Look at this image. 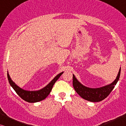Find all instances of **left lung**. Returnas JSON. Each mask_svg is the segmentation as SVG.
I'll return each instance as SVG.
<instances>
[{
  "mask_svg": "<svg viewBox=\"0 0 126 126\" xmlns=\"http://www.w3.org/2000/svg\"><path fill=\"white\" fill-rule=\"evenodd\" d=\"M120 68L118 75L114 81L110 85L104 86L99 88H90L82 85L76 78L75 75H73V85L76 92L84 99L92 102H98L102 101L103 100L109 95L111 91L114 88L115 85L118 82L120 75Z\"/></svg>",
  "mask_w": 126,
  "mask_h": 126,
  "instance_id": "8db88e82",
  "label": "left lung"
}]
</instances>
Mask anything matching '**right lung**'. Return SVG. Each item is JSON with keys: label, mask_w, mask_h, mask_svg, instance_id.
Returning a JSON list of instances; mask_svg holds the SVG:
<instances>
[{"label": "right lung", "mask_w": 126, "mask_h": 126, "mask_svg": "<svg viewBox=\"0 0 126 126\" xmlns=\"http://www.w3.org/2000/svg\"><path fill=\"white\" fill-rule=\"evenodd\" d=\"M63 73V72H61V73L58 74L57 76H56L53 79V80H51V81L48 85H46L45 87H44V88L36 91H28L23 90V89L20 88V87H19L18 86H17L12 81L8 73H7V77L10 85L13 87V88L14 89L16 94L22 99L29 103H35L43 100L49 95L51 89H52L53 85Z\"/></svg>", "instance_id": "add662e5"}]
</instances>
